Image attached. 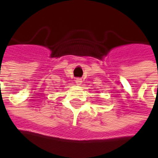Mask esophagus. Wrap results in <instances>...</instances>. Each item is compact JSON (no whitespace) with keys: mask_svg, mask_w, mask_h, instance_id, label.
I'll use <instances>...</instances> for the list:
<instances>
[{"mask_svg":"<svg viewBox=\"0 0 158 158\" xmlns=\"http://www.w3.org/2000/svg\"><path fill=\"white\" fill-rule=\"evenodd\" d=\"M75 82L78 85H80L82 84V79H80V78H78V79H76Z\"/></svg>","mask_w":158,"mask_h":158,"instance_id":"obj_1","label":"esophagus"}]
</instances>
